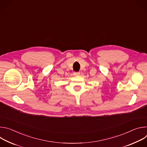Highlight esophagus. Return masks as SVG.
<instances>
[{"label":"esophagus","mask_w":147,"mask_h":147,"mask_svg":"<svg viewBox=\"0 0 147 147\" xmlns=\"http://www.w3.org/2000/svg\"><path fill=\"white\" fill-rule=\"evenodd\" d=\"M73 74L75 76H79L80 74V72H74Z\"/></svg>","instance_id":"34e87169"}]
</instances>
